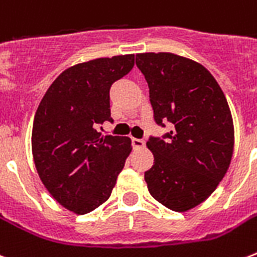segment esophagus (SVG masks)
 Instances as JSON below:
<instances>
[{
  "mask_svg": "<svg viewBox=\"0 0 257 257\" xmlns=\"http://www.w3.org/2000/svg\"><path fill=\"white\" fill-rule=\"evenodd\" d=\"M132 144L135 148H144V146H146V142H144V140H142V139H135V137H133Z\"/></svg>",
  "mask_w": 257,
  "mask_h": 257,
  "instance_id": "esophagus-1",
  "label": "esophagus"
}]
</instances>
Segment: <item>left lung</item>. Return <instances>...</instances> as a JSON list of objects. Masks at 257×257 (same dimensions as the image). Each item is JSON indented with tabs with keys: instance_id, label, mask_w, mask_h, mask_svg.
Wrapping results in <instances>:
<instances>
[{
	"instance_id": "8db88e82",
	"label": "left lung",
	"mask_w": 257,
	"mask_h": 257,
	"mask_svg": "<svg viewBox=\"0 0 257 257\" xmlns=\"http://www.w3.org/2000/svg\"><path fill=\"white\" fill-rule=\"evenodd\" d=\"M146 76L154 120L172 125L147 147L154 166L144 179L150 194L174 211L209 198L228 171L234 146L230 109L220 85L202 64L170 52L136 55Z\"/></svg>"
}]
</instances>
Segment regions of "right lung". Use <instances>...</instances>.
I'll list each match as a JSON object with an SVG mask.
<instances>
[{"mask_svg": "<svg viewBox=\"0 0 257 257\" xmlns=\"http://www.w3.org/2000/svg\"><path fill=\"white\" fill-rule=\"evenodd\" d=\"M133 66L135 55L75 64L52 82L37 107L32 129L37 174L51 195L76 214L107 201L132 151L129 137H102L95 128L113 121L109 91Z\"/></svg>", "mask_w": 257, "mask_h": 257, "instance_id": "1", "label": "right lung"}]
</instances>
